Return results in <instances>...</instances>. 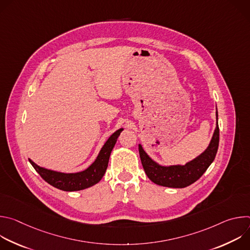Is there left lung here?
Masks as SVG:
<instances>
[{
  "label": "left lung",
  "instance_id": "8db88e82",
  "mask_svg": "<svg viewBox=\"0 0 250 250\" xmlns=\"http://www.w3.org/2000/svg\"><path fill=\"white\" fill-rule=\"evenodd\" d=\"M219 141L220 128L217 123V127L206 151L184 166H160L146 153L140 145L138 146V150L141 164L144 166L147 177L153 183L170 188H185L196 182L211 164L219 148Z\"/></svg>",
  "mask_w": 250,
  "mask_h": 250
}]
</instances>
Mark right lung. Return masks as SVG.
<instances>
[{
  "label": "right lung",
  "mask_w": 250,
  "mask_h": 250,
  "mask_svg": "<svg viewBox=\"0 0 250 250\" xmlns=\"http://www.w3.org/2000/svg\"><path fill=\"white\" fill-rule=\"evenodd\" d=\"M122 131L123 128H120L110 136V138L106 140V142L102 147L95 162L89 168L82 172L70 174L60 173L40 167L30 159L28 160L35 169V171L42 176V179L51 186L59 190L68 192L84 190L97 184L102 179V177L106 170V167H108L111 152Z\"/></svg>",
  "instance_id": "right-lung-1"
}]
</instances>
